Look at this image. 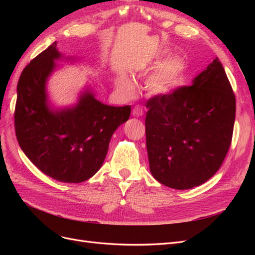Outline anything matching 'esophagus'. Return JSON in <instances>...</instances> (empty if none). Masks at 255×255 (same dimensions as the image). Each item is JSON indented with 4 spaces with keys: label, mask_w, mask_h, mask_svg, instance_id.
<instances>
[{
    "label": "esophagus",
    "mask_w": 255,
    "mask_h": 255,
    "mask_svg": "<svg viewBox=\"0 0 255 255\" xmlns=\"http://www.w3.org/2000/svg\"><path fill=\"white\" fill-rule=\"evenodd\" d=\"M132 114H133V116H135V117H141V116L143 115L142 107L139 106V105H136L134 109H133Z\"/></svg>",
    "instance_id": "1"
}]
</instances>
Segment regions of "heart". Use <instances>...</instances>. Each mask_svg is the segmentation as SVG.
I'll return each mask as SVG.
<instances>
[{
	"instance_id": "1",
	"label": "heart",
	"mask_w": 255,
	"mask_h": 255,
	"mask_svg": "<svg viewBox=\"0 0 255 255\" xmlns=\"http://www.w3.org/2000/svg\"><path fill=\"white\" fill-rule=\"evenodd\" d=\"M164 55H158L145 68V71H153L146 79L145 87L153 96H166L179 88L186 74V64L179 56H169L164 60ZM116 84L126 94H133L135 83L127 74H120L116 79Z\"/></svg>"
}]
</instances>
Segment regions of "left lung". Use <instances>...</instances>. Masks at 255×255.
Segmentation results:
<instances>
[{
	"mask_svg": "<svg viewBox=\"0 0 255 255\" xmlns=\"http://www.w3.org/2000/svg\"><path fill=\"white\" fill-rule=\"evenodd\" d=\"M150 171L174 189L199 186L218 171L232 141L236 101L216 57L192 81L145 104Z\"/></svg>",
	"mask_w": 255,
	"mask_h": 255,
	"instance_id": "obj_1",
	"label": "left lung"
}]
</instances>
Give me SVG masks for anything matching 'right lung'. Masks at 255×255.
I'll list each match as a JSON object with an SVG mask.
<instances>
[{
	"mask_svg": "<svg viewBox=\"0 0 255 255\" xmlns=\"http://www.w3.org/2000/svg\"><path fill=\"white\" fill-rule=\"evenodd\" d=\"M61 58L56 42L22 71L17 86L14 129L22 151L41 172L64 183L96 174L115 130L128 120L130 106H110L85 90L72 107L54 110L47 81Z\"/></svg>",
	"mask_w": 255,
	"mask_h": 255,
	"instance_id": "1",
	"label": "right lung"
}]
</instances>
